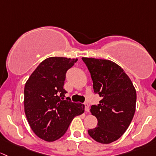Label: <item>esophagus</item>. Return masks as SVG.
I'll use <instances>...</instances> for the list:
<instances>
[{
	"label": "esophagus",
	"mask_w": 156,
	"mask_h": 156,
	"mask_svg": "<svg viewBox=\"0 0 156 156\" xmlns=\"http://www.w3.org/2000/svg\"><path fill=\"white\" fill-rule=\"evenodd\" d=\"M84 106H85V110L86 111H89V105L87 104V103H85L84 104Z\"/></svg>",
	"instance_id": "34e87169"
}]
</instances>
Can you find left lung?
<instances>
[{
  "label": "left lung",
  "instance_id": "obj_1",
  "mask_svg": "<svg viewBox=\"0 0 156 156\" xmlns=\"http://www.w3.org/2000/svg\"><path fill=\"white\" fill-rule=\"evenodd\" d=\"M89 69L93 89L102 98L91 107L97 118V127L88 133L97 142L110 144L121 137L131 124L136 108L137 94L123 69L106 59L82 58Z\"/></svg>",
  "mask_w": 156,
  "mask_h": 156
}]
</instances>
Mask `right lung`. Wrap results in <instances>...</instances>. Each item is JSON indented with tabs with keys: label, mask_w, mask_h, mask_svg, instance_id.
<instances>
[{
	"label": "right lung",
	"mask_w": 156,
	"mask_h": 156,
	"mask_svg": "<svg viewBox=\"0 0 156 156\" xmlns=\"http://www.w3.org/2000/svg\"><path fill=\"white\" fill-rule=\"evenodd\" d=\"M78 59L50 57L43 61L26 82L24 107L32 131L37 137L50 142L66 133L75 116L84 113L80 103L63 100L66 73Z\"/></svg>",
	"instance_id": "right-lung-1"
}]
</instances>
